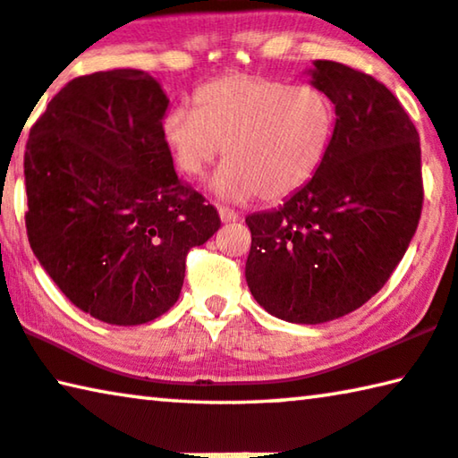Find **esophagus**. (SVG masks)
I'll use <instances>...</instances> for the list:
<instances>
[{
    "label": "esophagus",
    "mask_w": 458,
    "mask_h": 458,
    "mask_svg": "<svg viewBox=\"0 0 458 458\" xmlns=\"http://www.w3.org/2000/svg\"><path fill=\"white\" fill-rule=\"evenodd\" d=\"M219 215H221V221L223 223H235V221H239V213H235V210L229 208V207H219Z\"/></svg>",
    "instance_id": "esophagus-1"
}]
</instances>
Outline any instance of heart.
Here are the masks:
<instances>
[{
	"label": "heart",
	"mask_w": 458,
	"mask_h": 458,
	"mask_svg": "<svg viewBox=\"0 0 458 458\" xmlns=\"http://www.w3.org/2000/svg\"><path fill=\"white\" fill-rule=\"evenodd\" d=\"M334 104L311 83L288 86L270 77L229 73L194 94V110L174 108L164 137L188 178L207 174L225 147L213 182L229 200H280L319 172L334 135Z\"/></svg>",
	"instance_id": "obj_1"
}]
</instances>
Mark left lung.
Segmentation results:
<instances>
[{
    "instance_id": "obj_1",
    "label": "left lung",
    "mask_w": 458,
    "mask_h": 458,
    "mask_svg": "<svg viewBox=\"0 0 458 458\" xmlns=\"http://www.w3.org/2000/svg\"><path fill=\"white\" fill-rule=\"evenodd\" d=\"M311 83L335 106L326 161L283 207L245 219L253 299L307 326L348 315L381 291L424 202L420 135L391 89L335 61H313Z\"/></svg>"
}]
</instances>
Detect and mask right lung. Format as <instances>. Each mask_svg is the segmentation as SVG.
<instances>
[{"mask_svg":"<svg viewBox=\"0 0 458 458\" xmlns=\"http://www.w3.org/2000/svg\"><path fill=\"white\" fill-rule=\"evenodd\" d=\"M167 104L139 69L81 75L48 102L26 143L34 256L75 307L112 326L174 307L188 251L221 227L174 170Z\"/></svg>","mask_w":458,"mask_h":458,"instance_id":"add662e5","label":"right lung"}]
</instances>
